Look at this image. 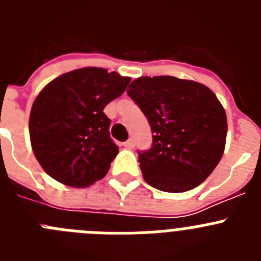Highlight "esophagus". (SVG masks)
Instances as JSON below:
<instances>
[{
	"label": "esophagus",
	"mask_w": 261,
	"mask_h": 261,
	"mask_svg": "<svg viewBox=\"0 0 261 261\" xmlns=\"http://www.w3.org/2000/svg\"><path fill=\"white\" fill-rule=\"evenodd\" d=\"M123 146L125 147V149H133V147H135V140H132V138H129L128 141L124 142Z\"/></svg>",
	"instance_id": "esophagus-1"
}]
</instances>
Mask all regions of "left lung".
<instances>
[{
  "instance_id": "obj_1",
  "label": "left lung",
  "mask_w": 261,
  "mask_h": 261,
  "mask_svg": "<svg viewBox=\"0 0 261 261\" xmlns=\"http://www.w3.org/2000/svg\"><path fill=\"white\" fill-rule=\"evenodd\" d=\"M128 95L151 126L153 144L138 151L147 184L163 192H186L213 172L222 158L227 119L205 85L171 75L140 77Z\"/></svg>"
}]
</instances>
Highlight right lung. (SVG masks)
I'll use <instances>...</instances> for the list:
<instances>
[{"label":"right lung","mask_w":261,"mask_h":261,"mask_svg":"<svg viewBox=\"0 0 261 261\" xmlns=\"http://www.w3.org/2000/svg\"><path fill=\"white\" fill-rule=\"evenodd\" d=\"M129 82L116 71L82 68L55 78L39 93L30 114V140L50 177L84 188L106 176L119 147L103 110Z\"/></svg>","instance_id":"add662e5"}]
</instances>
